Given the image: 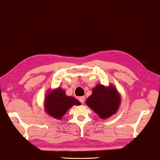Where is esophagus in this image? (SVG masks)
I'll return each instance as SVG.
<instances>
[{"instance_id":"1","label":"esophagus","mask_w":160,"mask_h":160,"mask_svg":"<svg viewBox=\"0 0 160 160\" xmlns=\"http://www.w3.org/2000/svg\"><path fill=\"white\" fill-rule=\"evenodd\" d=\"M79 100V102H80L81 103H83L84 102H85V97H80Z\"/></svg>"}]
</instances>
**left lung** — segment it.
I'll return each instance as SVG.
<instances>
[{"label":"left lung","instance_id":"8db88e82","mask_svg":"<svg viewBox=\"0 0 160 160\" xmlns=\"http://www.w3.org/2000/svg\"><path fill=\"white\" fill-rule=\"evenodd\" d=\"M86 103L101 119H105L117 112L121 103V97L112 85L106 87L99 84L94 88L92 94Z\"/></svg>","mask_w":160,"mask_h":160}]
</instances>
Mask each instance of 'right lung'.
I'll return each mask as SVG.
<instances>
[{"mask_svg":"<svg viewBox=\"0 0 160 160\" xmlns=\"http://www.w3.org/2000/svg\"><path fill=\"white\" fill-rule=\"evenodd\" d=\"M45 110L54 119H61L62 117L74 105L79 106L81 103L73 97H68L64 90L60 88L50 90L45 98Z\"/></svg>","mask_w":160,"mask_h":160,"instance_id":"right-lung-1","label":"right lung"}]
</instances>
